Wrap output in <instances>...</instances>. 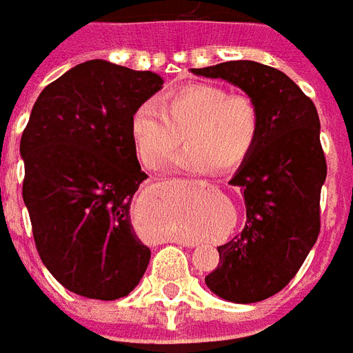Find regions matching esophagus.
I'll use <instances>...</instances> for the list:
<instances>
[{
  "instance_id": "1",
  "label": "esophagus",
  "mask_w": 353,
  "mask_h": 353,
  "mask_svg": "<svg viewBox=\"0 0 353 353\" xmlns=\"http://www.w3.org/2000/svg\"><path fill=\"white\" fill-rule=\"evenodd\" d=\"M179 183H187V179H179ZM198 183H202V185H210L208 181H198Z\"/></svg>"
}]
</instances>
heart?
Returning <instances> with one entry per match:
<instances>
[{
  "instance_id": "1",
  "label": "heart",
  "mask_w": 353,
  "mask_h": 353,
  "mask_svg": "<svg viewBox=\"0 0 353 353\" xmlns=\"http://www.w3.org/2000/svg\"><path fill=\"white\" fill-rule=\"evenodd\" d=\"M130 142L140 163L161 168L183 142L189 148L174 168L208 172L239 168L256 148L260 110L249 95H228L213 83H187L164 93L155 103H142L130 116Z\"/></svg>"
}]
</instances>
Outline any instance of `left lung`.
Returning <instances> with one entry per match:
<instances>
[{"instance_id": "obj_1", "label": "left lung", "mask_w": 353, "mask_h": 353, "mask_svg": "<svg viewBox=\"0 0 353 353\" xmlns=\"http://www.w3.org/2000/svg\"><path fill=\"white\" fill-rule=\"evenodd\" d=\"M190 72L234 83L260 110L256 148L230 179L245 200V228L216 247L219 265L205 284L226 301H263L296 276L320 234L327 164L318 112L294 80L256 61H226Z\"/></svg>"}]
</instances>
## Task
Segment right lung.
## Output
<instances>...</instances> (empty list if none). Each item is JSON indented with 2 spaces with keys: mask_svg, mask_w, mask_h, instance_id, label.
I'll use <instances>...</instances> for the list:
<instances>
[{
  "mask_svg": "<svg viewBox=\"0 0 353 353\" xmlns=\"http://www.w3.org/2000/svg\"><path fill=\"white\" fill-rule=\"evenodd\" d=\"M163 83L151 70L91 59L48 83L33 104L20 140L23 203L46 270L78 296H129L148 270L151 250L130 223V202L148 176L129 125Z\"/></svg>",
  "mask_w": 353,
  "mask_h": 353,
  "instance_id": "obj_1",
  "label": "right lung"
}]
</instances>
